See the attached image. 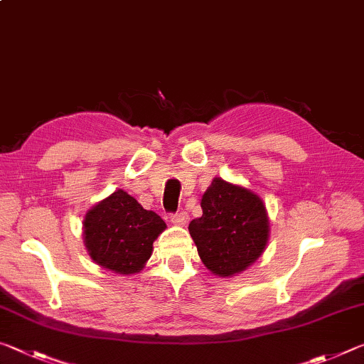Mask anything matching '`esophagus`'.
I'll return each instance as SVG.
<instances>
[{"label":"esophagus","instance_id":"34e87169","mask_svg":"<svg viewBox=\"0 0 364 364\" xmlns=\"http://www.w3.org/2000/svg\"><path fill=\"white\" fill-rule=\"evenodd\" d=\"M189 218V215L186 212H176V213H171L170 215V221L173 225H178V226H183L186 225V221Z\"/></svg>","mask_w":364,"mask_h":364}]
</instances>
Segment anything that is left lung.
Wrapping results in <instances>:
<instances>
[{"label": "left lung", "instance_id": "8db88e82", "mask_svg": "<svg viewBox=\"0 0 364 364\" xmlns=\"http://www.w3.org/2000/svg\"><path fill=\"white\" fill-rule=\"evenodd\" d=\"M202 215L189 223L200 260L212 273L231 276L254 263L268 242V217L252 191L215 178L202 196Z\"/></svg>", "mask_w": 364, "mask_h": 364}]
</instances>
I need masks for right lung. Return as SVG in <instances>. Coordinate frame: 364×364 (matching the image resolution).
I'll return each instance as SVG.
<instances>
[{"instance_id": "obj_1", "label": "right lung", "mask_w": 364, "mask_h": 364, "mask_svg": "<svg viewBox=\"0 0 364 364\" xmlns=\"http://www.w3.org/2000/svg\"><path fill=\"white\" fill-rule=\"evenodd\" d=\"M83 228L86 249L97 264L134 274L149 260L154 241L167 226L156 212L119 189L86 213Z\"/></svg>"}]
</instances>
